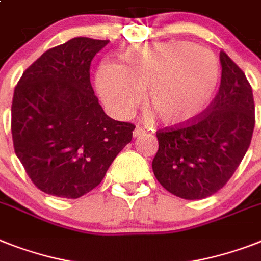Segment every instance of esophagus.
<instances>
[{
  "label": "esophagus",
  "mask_w": 261,
  "mask_h": 261,
  "mask_svg": "<svg viewBox=\"0 0 261 261\" xmlns=\"http://www.w3.org/2000/svg\"><path fill=\"white\" fill-rule=\"evenodd\" d=\"M133 134H134V137H141V135L145 134V130H143L141 126H137V127H135V130H134V133H133Z\"/></svg>",
  "instance_id": "obj_1"
}]
</instances>
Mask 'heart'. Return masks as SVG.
I'll use <instances>...</instances> for the list:
<instances>
[{"instance_id": "1", "label": "heart", "mask_w": 261, "mask_h": 261, "mask_svg": "<svg viewBox=\"0 0 261 261\" xmlns=\"http://www.w3.org/2000/svg\"><path fill=\"white\" fill-rule=\"evenodd\" d=\"M120 64L105 61L96 73V88L106 107L127 116L147 105L165 124H184L204 111L217 92L221 65L212 50L194 42L134 44L122 52Z\"/></svg>"}]
</instances>
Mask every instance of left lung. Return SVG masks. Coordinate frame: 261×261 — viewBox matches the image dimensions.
Masks as SVG:
<instances>
[{
	"label": "left lung",
	"instance_id": "left-lung-1",
	"mask_svg": "<svg viewBox=\"0 0 261 261\" xmlns=\"http://www.w3.org/2000/svg\"><path fill=\"white\" fill-rule=\"evenodd\" d=\"M221 83L194 119L156 131L155 178L167 192L202 200L226 185L244 158L255 128V101L245 73L220 52Z\"/></svg>",
	"mask_w": 261,
	"mask_h": 261
}]
</instances>
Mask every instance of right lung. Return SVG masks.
Here are the masks:
<instances>
[{"mask_svg":"<svg viewBox=\"0 0 261 261\" xmlns=\"http://www.w3.org/2000/svg\"><path fill=\"white\" fill-rule=\"evenodd\" d=\"M109 42L75 37L50 48L14 88V152L46 194L79 198L95 189L133 139L134 124L106 115L90 82L91 61Z\"/></svg>","mask_w":261,"mask_h":261,"instance_id":"add662e5","label":"right lung"}]
</instances>
